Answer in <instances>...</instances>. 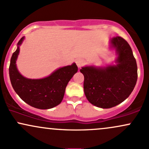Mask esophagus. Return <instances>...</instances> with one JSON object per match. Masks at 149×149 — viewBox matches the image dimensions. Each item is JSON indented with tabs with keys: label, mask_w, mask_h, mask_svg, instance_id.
I'll return each mask as SVG.
<instances>
[{
	"label": "esophagus",
	"mask_w": 149,
	"mask_h": 149,
	"mask_svg": "<svg viewBox=\"0 0 149 149\" xmlns=\"http://www.w3.org/2000/svg\"><path fill=\"white\" fill-rule=\"evenodd\" d=\"M76 63L78 68H81V67L84 64V61H83V59H81V58H78L76 61Z\"/></svg>",
	"instance_id": "esophagus-1"
}]
</instances>
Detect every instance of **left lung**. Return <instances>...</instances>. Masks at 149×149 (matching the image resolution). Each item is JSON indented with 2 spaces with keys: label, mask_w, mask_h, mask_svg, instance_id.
Listing matches in <instances>:
<instances>
[{
  "label": "left lung",
  "mask_w": 149,
  "mask_h": 149,
  "mask_svg": "<svg viewBox=\"0 0 149 149\" xmlns=\"http://www.w3.org/2000/svg\"><path fill=\"white\" fill-rule=\"evenodd\" d=\"M109 48L115 50V64L87 66L80 71L84 76L86 98L100 108L113 107L125 101L133 91L137 81V65L130 45L121 37H112Z\"/></svg>",
  "instance_id": "1"
}]
</instances>
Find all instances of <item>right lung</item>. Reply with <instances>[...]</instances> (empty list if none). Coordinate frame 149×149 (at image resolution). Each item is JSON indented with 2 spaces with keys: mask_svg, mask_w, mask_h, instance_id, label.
Here are the masks:
<instances>
[{
  "mask_svg": "<svg viewBox=\"0 0 149 149\" xmlns=\"http://www.w3.org/2000/svg\"><path fill=\"white\" fill-rule=\"evenodd\" d=\"M24 37L17 43L13 54L9 67V76L14 91L24 102L37 109H51L59 104L63 98L66 86L73 75L78 71L76 63L58 68L47 77L31 79L24 77L16 65L19 53V46Z\"/></svg>",
  "mask_w": 149,
  "mask_h": 149,
  "instance_id": "right-lung-1",
  "label": "right lung"
}]
</instances>
